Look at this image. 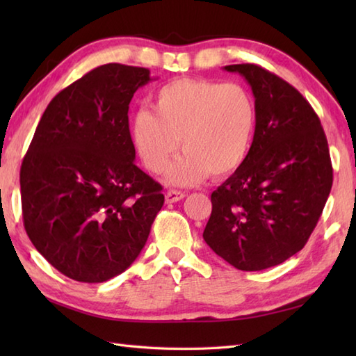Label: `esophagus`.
<instances>
[{
	"mask_svg": "<svg viewBox=\"0 0 356 356\" xmlns=\"http://www.w3.org/2000/svg\"><path fill=\"white\" fill-rule=\"evenodd\" d=\"M184 197H185V193L170 190V191H166V194H165V202L166 203H176L179 200H182Z\"/></svg>",
	"mask_w": 356,
	"mask_h": 356,
	"instance_id": "esophagus-1",
	"label": "esophagus"
}]
</instances>
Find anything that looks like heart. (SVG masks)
<instances>
[{
    "label": "heart",
    "mask_w": 356,
    "mask_h": 356,
    "mask_svg": "<svg viewBox=\"0 0 356 356\" xmlns=\"http://www.w3.org/2000/svg\"><path fill=\"white\" fill-rule=\"evenodd\" d=\"M153 110L136 113L131 142L143 166L154 174L168 166L182 142L185 154L166 172L168 184L194 185L207 174L229 176L246 161L257 111L241 86L176 79L157 90Z\"/></svg>",
    "instance_id": "heart-1"
}]
</instances>
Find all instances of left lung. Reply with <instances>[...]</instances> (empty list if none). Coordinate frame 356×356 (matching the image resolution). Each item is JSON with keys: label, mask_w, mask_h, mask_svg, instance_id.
Masks as SVG:
<instances>
[{"label": "left lung", "mask_w": 356, "mask_h": 356, "mask_svg": "<svg viewBox=\"0 0 356 356\" xmlns=\"http://www.w3.org/2000/svg\"><path fill=\"white\" fill-rule=\"evenodd\" d=\"M223 70L251 86L257 125L246 161L211 194L203 238L234 268L261 270L305 248L334 171L320 119L298 90L254 64Z\"/></svg>", "instance_id": "1"}]
</instances>
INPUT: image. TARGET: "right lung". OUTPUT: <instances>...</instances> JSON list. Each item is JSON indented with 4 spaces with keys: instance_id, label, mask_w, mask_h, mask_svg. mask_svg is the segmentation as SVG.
I'll list each match as a JSON object with an SVG mask.
<instances>
[{
    "instance_id": "right-lung-1",
    "label": "right lung",
    "mask_w": 356,
    "mask_h": 356,
    "mask_svg": "<svg viewBox=\"0 0 356 356\" xmlns=\"http://www.w3.org/2000/svg\"><path fill=\"white\" fill-rule=\"evenodd\" d=\"M148 69L96 67L45 108L21 165L22 218L36 251L76 282L130 268L163 205L162 186L134 163L128 105Z\"/></svg>"
}]
</instances>
